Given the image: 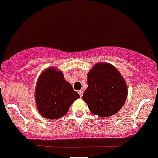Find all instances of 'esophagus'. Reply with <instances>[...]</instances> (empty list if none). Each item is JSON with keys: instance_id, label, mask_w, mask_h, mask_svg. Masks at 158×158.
Instances as JSON below:
<instances>
[{"instance_id": "1", "label": "esophagus", "mask_w": 158, "mask_h": 158, "mask_svg": "<svg viewBox=\"0 0 158 158\" xmlns=\"http://www.w3.org/2000/svg\"><path fill=\"white\" fill-rule=\"evenodd\" d=\"M78 93H79V94H80L81 97H82V96H83V91H82V90L78 91Z\"/></svg>"}]
</instances>
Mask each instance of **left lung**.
Masks as SVG:
<instances>
[{
    "mask_svg": "<svg viewBox=\"0 0 158 158\" xmlns=\"http://www.w3.org/2000/svg\"><path fill=\"white\" fill-rule=\"evenodd\" d=\"M127 94V85L119 71L110 64L98 63L88 73V88L82 98L93 114L109 117L122 109Z\"/></svg>",
    "mask_w": 158,
    "mask_h": 158,
    "instance_id": "obj_1",
    "label": "left lung"
}]
</instances>
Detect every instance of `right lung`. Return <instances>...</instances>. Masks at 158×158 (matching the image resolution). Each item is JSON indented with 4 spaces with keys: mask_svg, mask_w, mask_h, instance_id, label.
<instances>
[{
    "mask_svg": "<svg viewBox=\"0 0 158 158\" xmlns=\"http://www.w3.org/2000/svg\"><path fill=\"white\" fill-rule=\"evenodd\" d=\"M79 98V94L64 79L63 72L55 67H48L39 77L35 90V103L38 112L44 118H61Z\"/></svg>",
    "mask_w": 158,
    "mask_h": 158,
    "instance_id": "1",
    "label": "right lung"
}]
</instances>
